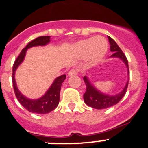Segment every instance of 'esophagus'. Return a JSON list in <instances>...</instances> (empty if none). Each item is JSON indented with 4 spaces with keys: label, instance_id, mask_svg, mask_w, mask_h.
Masks as SVG:
<instances>
[{
    "label": "esophagus",
    "instance_id": "34e87169",
    "mask_svg": "<svg viewBox=\"0 0 148 148\" xmlns=\"http://www.w3.org/2000/svg\"><path fill=\"white\" fill-rule=\"evenodd\" d=\"M77 71L75 69H71L69 71V73H68V76H69V77H71V76H74V75H77Z\"/></svg>",
    "mask_w": 148,
    "mask_h": 148
}]
</instances>
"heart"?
<instances>
[{
    "label": "heart",
    "instance_id": "b5f03b06",
    "mask_svg": "<svg viewBox=\"0 0 148 148\" xmlns=\"http://www.w3.org/2000/svg\"><path fill=\"white\" fill-rule=\"evenodd\" d=\"M75 51L79 57H85L91 63L99 61L107 53V42L101 36H96L79 41L75 45Z\"/></svg>",
    "mask_w": 148,
    "mask_h": 148
}]
</instances>
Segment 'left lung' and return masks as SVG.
Listing matches in <instances>:
<instances>
[{
    "label": "left lung",
    "instance_id": "8db88e82",
    "mask_svg": "<svg viewBox=\"0 0 148 148\" xmlns=\"http://www.w3.org/2000/svg\"><path fill=\"white\" fill-rule=\"evenodd\" d=\"M108 39L109 42L110 44V50H111V52H114L110 57L118 58L121 59L124 62L125 66H126L128 73L129 72V70H128V60H127L125 55H124V53L121 50V48L117 45V43L111 37L108 36ZM83 79L85 81V85H86V91H85V94L83 95L84 101H85V103H86L87 105L93 107V108L98 109V110L108 108V107H110L112 106L117 104L123 99L124 95L126 93L127 88H128V82H127L125 88H123V90L121 91V93H118V94L114 95V96H110V95L104 94V93H101L99 90H98L91 84V82L89 81L87 76L84 77Z\"/></svg>",
    "mask_w": 148,
    "mask_h": 148
}]
</instances>
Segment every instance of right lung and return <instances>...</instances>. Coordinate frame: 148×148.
<instances>
[{
  "label": "right lung",
  "mask_w": 148,
  "mask_h": 148,
  "mask_svg": "<svg viewBox=\"0 0 148 148\" xmlns=\"http://www.w3.org/2000/svg\"><path fill=\"white\" fill-rule=\"evenodd\" d=\"M50 41V36H40L28 43L27 46L21 51L20 55L15 60L13 66V73H12V82H13L14 90L15 96L19 102L27 110L33 113L36 114H46L50 112L58 107L60 101V93L62 83L66 79V74L60 76L55 79L53 83L48 89L42 97L38 99H30L23 96L16 87L15 82L14 75L16 69L23 61L25 56L26 51L27 49L36 46H45Z\"/></svg>",
  "instance_id": "obj_1"
}]
</instances>
